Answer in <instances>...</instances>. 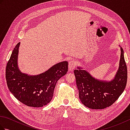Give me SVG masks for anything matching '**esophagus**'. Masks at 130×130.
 I'll use <instances>...</instances> for the list:
<instances>
[{"label": "esophagus", "instance_id": "34e87169", "mask_svg": "<svg viewBox=\"0 0 130 130\" xmlns=\"http://www.w3.org/2000/svg\"><path fill=\"white\" fill-rule=\"evenodd\" d=\"M76 65V62L74 60H71L69 63V70L72 71Z\"/></svg>", "mask_w": 130, "mask_h": 130}]
</instances>
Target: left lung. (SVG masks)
Wrapping results in <instances>:
<instances>
[{
    "instance_id": "obj_1",
    "label": "left lung",
    "mask_w": 130,
    "mask_h": 130,
    "mask_svg": "<svg viewBox=\"0 0 130 130\" xmlns=\"http://www.w3.org/2000/svg\"><path fill=\"white\" fill-rule=\"evenodd\" d=\"M121 52L119 68L111 81L98 80L81 68L74 71L79 97L85 106L95 109L106 108L113 104L123 93L126 86L127 69L122 47Z\"/></svg>"
}]
</instances>
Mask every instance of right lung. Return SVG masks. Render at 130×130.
Listing matches in <instances>:
<instances>
[{
    "mask_svg": "<svg viewBox=\"0 0 130 130\" xmlns=\"http://www.w3.org/2000/svg\"><path fill=\"white\" fill-rule=\"evenodd\" d=\"M20 42L14 48L5 69V78L10 92L27 106L41 107L47 104L54 96L56 83L68 70V62H61L45 73L30 76L21 73L17 65Z\"/></svg>",
    "mask_w": 130,
    "mask_h": 130,
    "instance_id": "right-lung-1",
    "label": "right lung"
}]
</instances>
